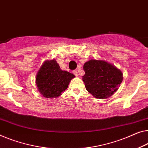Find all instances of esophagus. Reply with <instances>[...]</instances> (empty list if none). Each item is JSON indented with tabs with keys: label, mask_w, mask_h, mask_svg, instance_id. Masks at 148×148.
Returning a JSON list of instances; mask_svg holds the SVG:
<instances>
[{
	"label": "esophagus",
	"mask_w": 148,
	"mask_h": 148,
	"mask_svg": "<svg viewBox=\"0 0 148 148\" xmlns=\"http://www.w3.org/2000/svg\"><path fill=\"white\" fill-rule=\"evenodd\" d=\"M73 74L75 75L76 76H78V72L76 71V70H74L73 71Z\"/></svg>",
	"instance_id": "1"
}]
</instances>
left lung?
I'll use <instances>...</instances> for the list:
<instances>
[{
  "label": "left lung",
  "mask_w": 148,
  "mask_h": 148,
  "mask_svg": "<svg viewBox=\"0 0 148 148\" xmlns=\"http://www.w3.org/2000/svg\"><path fill=\"white\" fill-rule=\"evenodd\" d=\"M82 76L86 90L95 98L105 99L113 95L122 82V73L103 60H90L84 65Z\"/></svg>",
  "instance_id": "left-lung-1"
}]
</instances>
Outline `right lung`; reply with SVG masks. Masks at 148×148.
Wrapping results in <instances>:
<instances>
[{"instance_id": "1", "label": "right lung", "mask_w": 148, "mask_h": 148, "mask_svg": "<svg viewBox=\"0 0 148 148\" xmlns=\"http://www.w3.org/2000/svg\"><path fill=\"white\" fill-rule=\"evenodd\" d=\"M74 77V74L61 70L54 60L46 61L36 75V85L46 98H57L67 89Z\"/></svg>"}]
</instances>
